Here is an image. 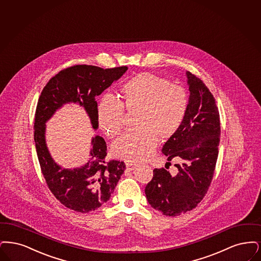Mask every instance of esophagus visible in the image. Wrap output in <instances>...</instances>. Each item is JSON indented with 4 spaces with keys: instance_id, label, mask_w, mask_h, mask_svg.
Segmentation results:
<instances>
[{
    "instance_id": "34e87169",
    "label": "esophagus",
    "mask_w": 261,
    "mask_h": 261,
    "mask_svg": "<svg viewBox=\"0 0 261 261\" xmlns=\"http://www.w3.org/2000/svg\"><path fill=\"white\" fill-rule=\"evenodd\" d=\"M125 167H126V170H134L137 167V165L136 163H133V162H126Z\"/></svg>"
}]
</instances>
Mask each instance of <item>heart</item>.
Segmentation results:
<instances>
[{
	"mask_svg": "<svg viewBox=\"0 0 261 261\" xmlns=\"http://www.w3.org/2000/svg\"><path fill=\"white\" fill-rule=\"evenodd\" d=\"M188 94L179 85L151 73H141L126 81L119 98L105 96L98 104V125L109 137L120 135L125 113H136L135 128L114 142L119 158L139 162L149 158L160 139H169L180 128L188 109Z\"/></svg>",
	"mask_w": 261,
	"mask_h": 261,
	"instance_id": "obj_1",
	"label": "heart"
}]
</instances>
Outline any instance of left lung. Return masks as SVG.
Segmentation results:
<instances>
[{
  "instance_id": "8db88e82",
  "label": "left lung",
  "mask_w": 261,
  "mask_h": 261,
  "mask_svg": "<svg viewBox=\"0 0 261 261\" xmlns=\"http://www.w3.org/2000/svg\"><path fill=\"white\" fill-rule=\"evenodd\" d=\"M190 97L184 122L162 152L178 163L176 174L161 168L145 187L152 207L168 216H180L197 206L208 190L216 170L220 141L219 112L213 93L190 72Z\"/></svg>"
}]
</instances>
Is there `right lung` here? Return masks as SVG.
Returning a JSON list of instances; mask_svg holds the SVG:
<instances>
[{
	"label": "right lung",
	"mask_w": 261,
	"mask_h": 261,
	"mask_svg": "<svg viewBox=\"0 0 261 261\" xmlns=\"http://www.w3.org/2000/svg\"><path fill=\"white\" fill-rule=\"evenodd\" d=\"M126 66L101 68L93 65H73L61 70L47 82L39 97L34 122L36 151L48 189L70 210L88 214L109 199L125 169L123 161H107V145L101 136L92 138L91 158L78 169H61L51 159L45 141V123L64 103L76 102L89 114L93 128L98 126L97 102L114 81L121 78Z\"/></svg>",
	"instance_id": "right-lung-1"
}]
</instances>
